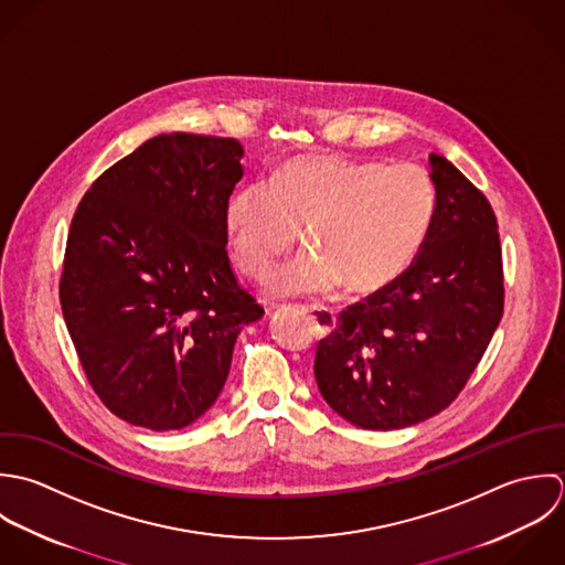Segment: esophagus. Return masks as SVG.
I'll list each match as a JSON object with an SVG mask.
<instances>
[{"mask_svg":"<svg viewBox=\"0 0 565 565\" xmlns=\"http://www.w3.org/2000/svg\"><path fill=\"white\" fill-rule=\"evenodd\" d=\"M306 312L312 317V321L317 323V330L321 334H330L337 328V312L332 308L310 306V308H306Z\"/></svg>","mask_w":565,"mask_h":565,"instance_id":"obj_1","label":"esophagus"}]
</instances>
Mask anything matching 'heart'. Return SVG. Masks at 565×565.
<instances>
[{
  "label": "heart",
  "instance_id": "heart-1",
  "mask_svg": "<svg viewBox=\"0 0 565 565\" xmlns=\"http://www.w3.org/2000/svg\"><path fill=\"white\" fill-rule=\"evenodd\" d=\"M435 210L437 190L413 163L303 154L231 194L226 237L239 268L262 279L303 228L310 248L270 277L275 297L332 292L342 281L375 292L413 264Z\"/></svg>",
  "mask_w": 565,
  "mask_h": 565
}]
</instances>
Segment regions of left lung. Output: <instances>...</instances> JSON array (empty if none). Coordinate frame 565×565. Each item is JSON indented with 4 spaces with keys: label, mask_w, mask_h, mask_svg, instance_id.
Here are the masks:
<instances>
[{
    "label": "left lung",
    "mask_w": 565,
    "mask_h": 565,
    "mask_svg": "<svg viewBox=\"0 0 565 565\" xmlns=\"http://www.w3.org/2000/svg\"><path fill=\"white\" fill-rule=\"evenodd\" d=\"M437 210L413 264L347 306L319 340L315 377L342 419L399 430L446 411L478 366L504 312L495 214L441 154H430Z\"/></svg>",
    "instance_id": "left-lung-1"
}]
</instances>
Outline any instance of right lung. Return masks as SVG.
Returning a JSON list of instances; mask_svg holds the SVG:
<instances>
[{
	"instance_id": "1",
	"label": "right lung",
	"mask_w": 565,
	"mask_h": 565,
	"mask_svg": "<svg viewBox=\"0 0 565 565\" xmlns=\"http://www.w3.org/2000/svg\"><path fill=\"white\" fill-rule=\"evenodd\" d=\"M239 157L233 137L157 135L105 170L72 218L63 317L94 393L132 426L196 422L242 326L264 315L226 255Z\"/></svg>"
}]
</instances>
